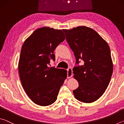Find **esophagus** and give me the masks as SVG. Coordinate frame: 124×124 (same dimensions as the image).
Listing matches in <instances>:
<instances>
[{
    "mask_svg": "<svg viewBox=\"0 0 124 124\" xmlns=\"http://www.w3.org/2000/svg\"><path fill=\"white\" fill-rule=\"evenodd\" d=\"M67 70V78H70L73 76L72 69L71 68H68Z\"/></svg>",
    "mask_w": 124,
    "mask_h": 124,
    "instance_id": "esophagus-1",
    "label": "esophagus"
}]
</instances>
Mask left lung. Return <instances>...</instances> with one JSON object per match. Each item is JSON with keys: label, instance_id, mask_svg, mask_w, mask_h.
<instances>
[{"label": "left lung", "instance_id": "obj_1", "mask_svg": "<svg viewBox=\"0 0 124 124\" xmlns=\"http://www.w3.org/2000/svg\"><path fill=\"white\" fill-rule=\"evenodd\" d=\"M63 31L76 58L73 70L79 86L73 93L79 101L93 102L104 93L112 77L110 48L95 31L89 27L79 26ZM81 60L84 63L80 66Z\"/></svg>", "mask_w": 124, "mask_h": 124}]
</instances>
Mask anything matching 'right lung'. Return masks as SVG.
<instances>
[{"instance_id":"add662e5","label":"right lung","mask_w":124,"mask_h":124,"mask_svg":"<svg viewBox=\"0 0 124 124\" xmlns=\"http://www.w3.org/2000/svg\"><path fill=\"white\" fill-rule=\"evenodd\" d=\"M62 30L43 27L37 29L24 42L18 62L22 86L35 104L47 106L57 100L67 71L49 66L55 61L54 50L64 41Z\"/></svg>"}]
</instances>
